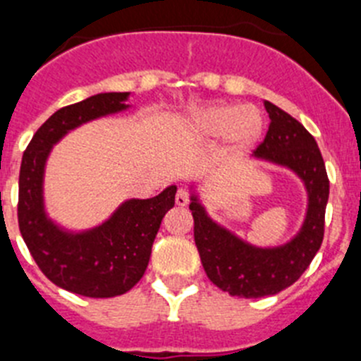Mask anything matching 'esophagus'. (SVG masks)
I'll list each match as a JSON object with an SVG mask.
<instances>
[{
	"label": "esophagus",
	"mask_w": 361,
	"mask_h": 361,
	"mask_svg": "<svg viewBox=\"0 0 361 361\" xmlns=\"http://www.w3.org/2000/svg\"><path fill=\"white\" fill-rule=\"evenodd\" d=\"M188 202H190V195H188V191L186 190H178L177 195H175V204L183 208V206H186Z\"/></svg>",
	"instance_id": "esophagus-1"
}]
</instances>
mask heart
Returning <instances> with one entry per match:
<instances>
[{
    "label": "heart",
    "instance_id": "obj_1",
    "mask_svg": "<svg viewBox=\"0 0 361 361\" xmlns=\"http://www.w3.org/2000/svg\"><path fill=\"white\" fill-rule=\"evenodd\" d=\"M188 128L200 139L226 137L231 152H244L260 139L264 121L260 111L253 106L212 104L193 111Z\"/></svg>",
    "mask_w": 361,
    "mask_h": 361
}]
</instances>
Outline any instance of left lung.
<instances>
[{"mask_svg":"<svg viewBox=\"0 0 361 361\" xmlns=\"http://www.w3.org/2000/svg\"><path fill=\"white\" fill-rule=\"evenodd\" d=\"M269 130L253 157L291 170L307 191V212L295 237L275 247H258L216 224L195 191L190 209L195 220V244L208 279L240 298L276 295L302 276L324 240L329 178L314 137L289 114L264 101Z\"/></svg>","mask_w":361,"mask_h":361,"instance_id":"left-lung-1","label":"left lung"}]
</instances>
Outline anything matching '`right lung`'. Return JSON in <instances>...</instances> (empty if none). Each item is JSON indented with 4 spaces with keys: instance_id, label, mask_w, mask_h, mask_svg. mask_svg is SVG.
I'll return each instance as SVG.
<instances>
[{
    "instance_id": "right-lung-1",
    "label": "right lung",
    "mask_w": 361,
    "mask_h": 361,
    "mask_svg": "<svg viewBox=\"0 0 361 361\" xmlns=\"http://www.w3.org/2000/svg\"><path fill=\"white\" fill-rule=\"evenodd\" d=\"M130 92H108L57 110L27 146L19 170V231L44 276L90 298L124 295L145 275L161 222L173 208L177 186L152 199L124 200L103 224L85 231L57 226L43 199L44 164L54 145L90 121L128 110Z\"/></svg>"
}]
</instances>
